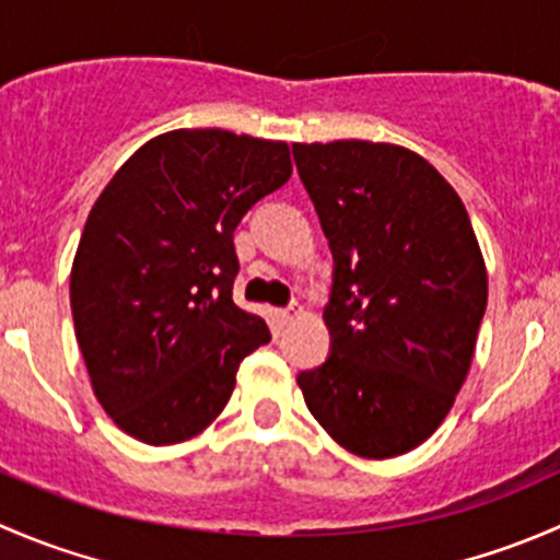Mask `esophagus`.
I'll list each match as a JSON object with an SVG mask.
<instances>
[{"label": "esophagus", "mask_w": 560, "mask_h": 560, "mask_svg": "<svg viewBox=\"0 0 560 560\" xmlns=\"http://www.w3.org/2000/svg\"><path fill=\"white\" fill-rule=\"evenodd\" d=\"M301 314H303V306H301V303H298V301H292L290 306L284 308V312H279V319L287 325V322H295Z\"/></svg>", "instance_id": "1"}]
</instances>
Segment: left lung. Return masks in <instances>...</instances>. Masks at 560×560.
<instances>
[{
	"instance_id": "obj_1",
	"label": "left lung",
	"mask_w": 560,
	"mask_h": 560,
	"mask_svg": "<svg viewBox=\"0 0 560 560\" xmlns=\"http://www.w3.org/2000/svg\"><path fill=\"white\" fill-rule=\"evenodd\" d=\"M292 154L332 252L330 354L298 385L343 450L404 455L450 415L477 347L488 273L471 219L400 145L332 140Z\"/></svg>"
}]
</instances>
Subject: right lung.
<instances>
[{
	"instance_id": "right-lung-1",
	"label": "right lung",
	"mask_w": 560,
	"mask_h": 560,
	"mask_svg": "<svg viewBox=\"0 0 560 560\" xmlns=\"http://www.w3.org/2000/svg\"><path fill=\"white\" fill-rule=\"evenodd\" d=\"M290 145L173 129L140 145L94 202L70 273L92 387L138 442L178 444L228 406L246 354L270 341L235 306L233 233L287 184Z\"/></svg>"
}]
</instances>
